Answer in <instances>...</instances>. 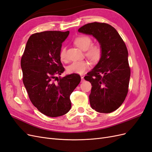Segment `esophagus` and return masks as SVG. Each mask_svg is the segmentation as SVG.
Segmentation results:
<instances>
[{
  "mask_svg": "<svg viewBox=\"0 0 152 152\" xmlns=\"http://www.w3.org/2000/svg\"><path fill=\"white\" fill-rule=\"evenodd\" d=\"M84 77L83 76H81V82H84Z\"/></svg>",
  "mask_w": 152,
  "mask_h": 152,
  "instance_id": "1",
  "label": "esophagus"
}]
</instances>
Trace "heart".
Segmentation results:
<instances>
[{
	"instance_id": "1",
	"label": "heart",
	"mask_w": 152,
	"mask_h": 152,
	"mask_svg": "<svg viewBox=\"0 0 152 152\" xmlns=\"http://www.w3.org/2000/svg\"><path fill=\"white\" fill-rule=\"evenodd\" d=\"M74 44L80 49L86 51V56L91 61L96 62L98 61L102 55V49L98 45H93L92 40L88 36L82 35L78 37L74 40ZM59 56L61 60H66V49L63 48L61 50ZM89 68V63L86 60L73 61L67 67V71L70 73H77V74H84Z\"/></svg>"
}]
</instances>
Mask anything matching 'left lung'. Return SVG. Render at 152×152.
<instances>
[{
  "instance_id": "8db88e82",
  "label": "left lung",
  "mask_w": 152,
  "mask_h": 152,
  "mask_svg": "<svg viewBox=\"0 0 152 152\" xmlns=\"http://www.w3.org/2000/svg\"><path fill=\"white\" fill-rule=\"evenodd\" d=\"M78 31L94 37L102 49L97 65L84 77L92 85L91 107L99 113H111L121 107L127 94L131 70L126 45L118 31L104 23L86 24Z\"/></svg>"
}]
</instances>
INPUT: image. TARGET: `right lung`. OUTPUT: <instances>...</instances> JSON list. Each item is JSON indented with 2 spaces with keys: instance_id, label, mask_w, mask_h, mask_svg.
Masks as SVG:
<instances>
[{
  "instance_id": "obj_1",
  "label": "right lung",
  "mask_w": 152,
  "mask_h": 152,
  "mask_svg": "<svg viewBox=\"0 0 152 152\" xmlns=\"http://www.w3.org/2000/svg\"><path fill=\"white\" fill-rule=\"evenodd\" d=\"M69 33L45 31L31 35L21 60L23 82L31 102L39 112L50 117L69 112L70 96L81 80L77 73L59 79L57 77L65 71L59 54Z\"/></svg>"
}]
</instances>
